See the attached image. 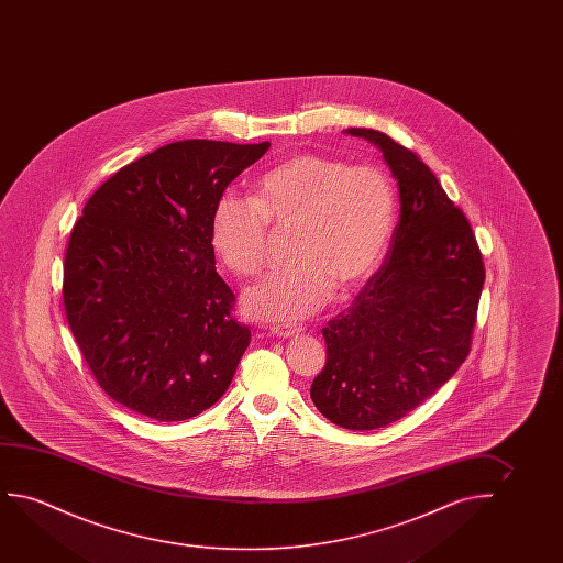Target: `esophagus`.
<instances>
[{
	"label": "esophagus",
	"instance_id": "34e87169",
	"mask_svg": "<svg viewBox=\"0 0 563 563\" xmlns=\"http://www.w3.org/2000/svg\"><path fill=\"white\" fill-rule=\"evenodd\" d=\"M271 332L278 336V339H294V336L300 334L301 329L296 327V324H273Z\"/></svg>",
	"mask_w": 563,
	"mask_h": 563
}]
</instances>
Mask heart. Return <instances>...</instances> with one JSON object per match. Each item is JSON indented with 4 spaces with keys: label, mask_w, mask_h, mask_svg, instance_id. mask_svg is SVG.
Listing matches in <instances>:
<instances>
[{
    "label": "heart",
    "mask_w": 563,
    "mask_h": 563,
    "mask_svg": "<svg viewBox=\"0 0 563 563\" xmlns=\"http://www.w3.org/2000/svg\"><path fill=\"white\" fill-rule=\"evenodd\" d=\"M396 198L373 165L301 154L265 173L255 198L223 194L211 216V246L240 277L267 257L269 223L292 229V262L271 271L242 296L247 316L296 323L323 308L336 286L350 292L375 271L390 240Z\"/></svg>",
    "instance_id": "obj_1"
}]
</instances>
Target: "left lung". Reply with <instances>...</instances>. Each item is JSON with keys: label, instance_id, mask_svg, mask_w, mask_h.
I'll use <instances>...</instances> for the list:
<instances>
[{"label": "left lung", "instance_id": "8db88e82", "mask_svg": "<svg viewBox=\"0 0 563 563\" xmlns=\"http://www.w3.org/2000/svg\"><path fill=\"white\" fill-rule=\"evenodd\" d=\"M400 190V221L380 269L323 329L327 363L311 400L331 423L373 431L444 385L470 354L485 267L462 209L408 147L371 129Z\"/></svg>", "mask_w": 563, "mask_h": 563}]
</instances>
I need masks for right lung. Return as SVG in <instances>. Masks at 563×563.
Masks as SVG:
<instances>
[{
  "label": "right lung",
  "instance_id": "add662e5",
  "mask_svg": "<svg viewBox=\"0 0 563 563\" xmlns=\"http://www.w3.org/2000/svg\"><path fill=\"white\" fill-rule=\"evenodd\" d=\"M173 142L117 170L70 232L63 301L73 336L109 398L155 421H185L231 385L250 329L217 275V200L267 150Z\"/></svg>",
  "mask_w": 563,
  "mask_h": 563
}]
</instances>
